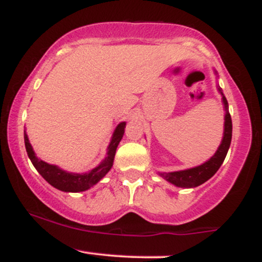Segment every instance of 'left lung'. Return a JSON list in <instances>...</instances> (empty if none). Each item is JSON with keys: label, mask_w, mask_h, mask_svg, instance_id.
Segmentation results:
<instances>
[{"label": "left lung", "mask_w": 262, "mask_h": 262, "mask_svg": "<svg viewBox=\"0 0 262 262\" xmlns=\"http://www.w3.org/2000/svg\"><path fill=\"white\" fill-rule=\"evenodd\" d=\"M221 91V90H219ZM222 93V92H221ZM223 95V93H222ZM223 102L225 110L228 107L227 98L223 96ZM231 130H233V125H231V117L229 112L227 111L225 113V123H224V137L222 140L221 146H219L217 152L209 159L208 161L200 166L193 167V169L183 170V171H175V172H162L160 175L165 180L173 183L177 187H197V186L202 185L209 180L210 177L217 172L221 165L223 164L225 156H227L228 150H229L230 141H231Z\"/></svg>", "instance_id": "left-lung-1"}]
</instances>
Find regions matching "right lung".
Here are the masks:
<instances>
[{
  "label": "right lung",
  "mask_w": 262,
  "mask_h": 262,
  "mask_svg": "<svg viewBox=\"0 0 262 262\" xmlns=\"http://www.w3.org/2000/svg\"><path fill=\"white\" fill-rule=\"evenodd\" d=\"M124 128L125 123L122 122L119 123L118 127L114 130L113 138L111 140L110 146H108V152L106 159L98 165L97 167L90 171L87 173H70L66 172L64 170H60L59 167L54 166V165H49L47 162L39 160L35 156L33 148L29 143L28 137H27L25 132V144H26V150L27 154H28L29 159H31L32 164L34 165V167L37 171L44 177L45 181H48L50 185L54 186L55 188L60 189V191L65 192H81L86 191L90 187H92L93 185H96L100 180L103 177L108 171L111 170L113 165L114 155H116V149L118 146L119 141L123 138L124 134Z\"/></svg>",
  "instance_id": "right-lung-1"
}]
</instances>
